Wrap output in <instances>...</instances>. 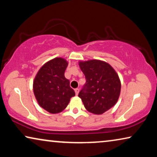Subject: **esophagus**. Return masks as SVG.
Masks as SVG:
<instances>
[{
    "mask_svg": "<svg viewBox=\"0 0 157 157\" xmlns=\"http://www.w3.org/2000/svg\"><path fill=\"white\" fill-rule=\"evenodd\" d=\"M74 91H75V93H76V95H78L79 92V89H78V88H77V89H75Z\"/></svg>",
    "mask_w": 157,
    "mask_h": 157,
    "instance_id": "esophagus-1",
    "label": "esophagus"
}]
</instances>
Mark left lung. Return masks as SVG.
Returning <instances> with one entry per match:
<instances>
[{"mask_svg":"<svg viewBox=\"0 0 157 157\" xmlns=\"http://www.w3.org/2000/svg\"><path fill=\"white\" fill-rule=\"evenodd\" d=\"M86 83L78 94L86 109L102 114L114 106L119 99L121 82L115 70L106 62L90 60L79 62Z\"/></svg>","mask_w":157,"mask_h":157,"instance_id":"obj_1","label":"left lung"}]
</instances>
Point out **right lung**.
<instances>
[{"label": "right lung", "mask_w": 157, "mask_h": 157, "mask_svg": "<svg viewBox=\"0 0 157 157\" xmlns=\"http://www.w3.org/2000/svg\"><path fill=\"white\" fill-rule=\"evenodd\" d=\"M68 62L56 58L44 64L36 74L33 81V92L38 104L51 113L61 112L71 98L75 96L70 87L69 80L64 73Z\"/></svg>", "instance_id": "right-lung-1"}]
</instances>
